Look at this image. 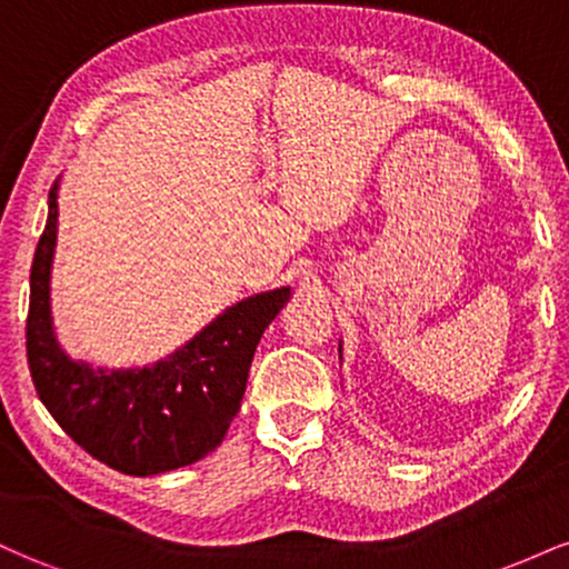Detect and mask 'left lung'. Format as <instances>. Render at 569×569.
<instances>
[{
	"label": "left lung",
	"instance_id": "8db88e82",
	"mask_svg": "<svg viewBox=\"0 0 569 569\" xmlns=\"http://www.w3.org/2000/svg\"><path fill=\"white\" fill-rule=\"evenodd\" d=\"M339 358H342V342H339Z\"/></svg>",
	"mask_w": 569,
	"mask_h": 569
}]
</instances>
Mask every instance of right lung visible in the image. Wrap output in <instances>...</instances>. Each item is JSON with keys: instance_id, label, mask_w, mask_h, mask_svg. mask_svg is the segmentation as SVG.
Instances as JSON below:
<instances>
[{"instance_id": "1", "label": "right lung", "mask_w": 569, "mask_h": 569, "mask_svg": "<svg viewBox=\"0 0 569 569\" xmlns=\"http://www.w3.org/2000/svg\"><path fill=\"white\" fill-rule=\"evenodd\" d=\"M58 238V181L31 264L26 356L39 401L88 455L128 476L198 462L219 447L243 401L264 329L291 299L289 286L227 307L171 356L133 369L93 367L61 348L50 310Z\"/></svg>"}]
</instances>
